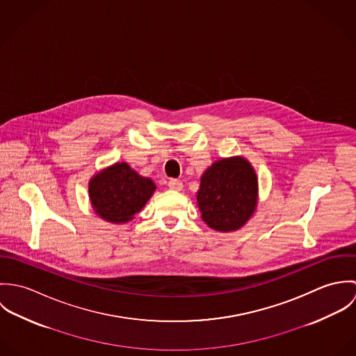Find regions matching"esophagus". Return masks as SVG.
Returning a JSON list of instances; mask_svg holds the SVG:
<instances>
[{
	"label": "esophagus",
	"instance_id": "obj_1",
	"mask_svg": "<svg viewBox=\"0 0 356 356\" xmlns=\"http://www.w3.org/2000/svg\"><path fill=\"white\" fill-rule=\"evenodd\" d=\"M168 188L178 192V191H182L184 185H182V182H181L179 179H170V181H168Z\"/></svg>",
	"mask_w": 356,
	"mask_h": 356
}]
</instances>
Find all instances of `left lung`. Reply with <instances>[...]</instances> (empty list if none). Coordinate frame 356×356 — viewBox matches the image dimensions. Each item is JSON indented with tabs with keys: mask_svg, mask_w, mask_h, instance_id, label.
Here are the masks:
<instances>
[{
	"mask_svg": "<svg viewBox=\"0 0 356 356\" xmlns=\"http://www.w3.org/2000/svg\"><path fill=\"white\" fill-rule=\"evenodd\" d=\"M256 204L257 178L247 159H220L205 170L197 192V205L211 229L238 230L252 216Z\"/></svg>",
	"mask_w": 356,
	"mask_h": 356,
	"instance_id": "8db88e82",
	"label": "left lung"
}]
</instances>
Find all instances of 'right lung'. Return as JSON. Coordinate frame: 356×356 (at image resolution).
Returning <instances> with one entry per match:
<instances>
[{
  "mask_svg": "<svg viewBox=\"0 0 356 356\" xmlns=\"http://www.w3.org/2000/svg\"><path fill=\"white\" fill-rule=\"evenodd\" d=\"M156 186L127 163H115L89 182V197L96 213L111 223H126L152 197Z\"/></svg>",
  "mask_w": 356,
  "mask_h": 356,
  "instance_id": "1",
  "label": "right lung"
}]
</instances>
